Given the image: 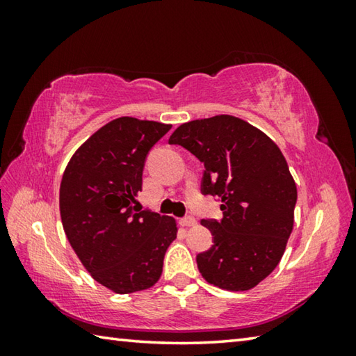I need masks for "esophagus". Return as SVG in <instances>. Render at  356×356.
<instances>
[{"label": "esophagus", "instance_id": "obj_1", "mask_svg": "<svg viewBox=\"0 0 356 356\" xmlns=\"http://www.w3.org/2000/svg\"><path fill=\"white\" fill-rule=\"evenodd\" d=\"M180 225L184 227H191V226H196V220L193 218V216H185V218L180 220Z\"/></svg>", "mask_w": 356, "mask_h": 356}]
</instances>
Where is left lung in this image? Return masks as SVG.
Here are the masks:
<instances>
[{
  "label": "left lung",
  "mask_w": 356,
  "mask_h": 356,
  "mask_svg": "<svg viewBox=\"0 0 356 356\" xmlns=\"http://www.w3.org/2000/svg\"><path fill=\"white\" fill-rule=\"evenodd\" d=\"M206 171L204 195L218 196L222 218L202 220L212 248L197 254L202 278L225 291H250L280 264L293 229L297 185L280 147L246 120L220 114L172 131Z\"/></svg>",
  "instance_id": "obj_1"
}]
</instances>
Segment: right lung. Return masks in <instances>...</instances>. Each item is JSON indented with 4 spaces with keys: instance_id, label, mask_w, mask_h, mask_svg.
Wrapping results in <instances>:
<instances>
[{
    "instance_id": "obj_1",
    "label": "right lung",
    "mask_w": 356,
    "mask_h": 356,
    "mask_svg": "<svg viewBox=\"0 0 356 356\" xmlns=\"http://www.w3.org/2000/svg\"><path fill=\"white\" fill-rule=\"evenodd\" d=\"M170 124L124 116L84 141L65 166L59 210L65 236L89 275L116 293L152 287L177 222L143 210L144 160Z\"/></svg>"
}]
</instances>
